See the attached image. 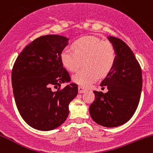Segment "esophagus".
I'll return each mask as SVG.
<instances>
[{
  "mask_svg": "<svg viewBox=\"0 0 153 153\" xmlns=\"http://www.w3.org/2000/svg\"><path fill=\"white\" fill-rule=\"evenodd\" d=\"M87 90L85 88H84L82 86H78V93L79 94H82V93L85 92Z\"/></svg>",
  "mask_w": 153,
  "mask_h": 153,
  "instance_id": "obj_1",
  "label": "esophagus"
}]
</instances>
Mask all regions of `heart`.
<instances>
[{
	"label": "heart",
	"instance_id": "b5f03b06",
	"mask_svg": "<svg viewBox=\"0 0 153 153\" xmlns=\"http://www.w3.org/2000/svg\"><path fill=\"white\" fill-rule=\"evenodd\" d=\"M74 50L66 47L61 52V61L70 71L75 72L82 61L86 68L73 76V80L83 87H88L105 75L114 67L117 54L114 47L108 42L92 36H85L73 44Z\"/></svg>",
	"mask_w": 153,
	"mask_h": 153
}]
</instances>
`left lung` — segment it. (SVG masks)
Masks as SVG:
<instances>
[{
	"label": "left lung",
	"instance_id": "1",
	"mask_svg": "<svg viewBox=\"0 0 153 153\" xmlns=\"http://www.w3.org/2000/svg\"><path fill=\"white\" fill-rule=\"evenodd\" d=\"M116 50L114 67L100 84L108 92L94 91L95 101L89 112L91 118L99 125L116 127L125 124L137 108L143 88L141 67L134 53L122 40L107 36Z\"/></svg>",
	"mask_w": 153,
	"mask_h": 153
}]
</instances>
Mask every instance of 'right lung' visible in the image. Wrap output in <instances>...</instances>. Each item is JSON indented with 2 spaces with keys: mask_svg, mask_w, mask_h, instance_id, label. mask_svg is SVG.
I'll use <instances>...</instances> for the list:
<instances>
[{
  "mask_svg": "<svg viewBox=\"0 0 153 153\" xmlns=\"http://www.w3.org/2000/svg\"><path fill=\"white\" fill-rule=\"evenodd\" d=\"M68 40L59 35L40 36L23 50L13 65L11 81L17 108L23 119L38 130H52L62 124L78 94L75 83L59 90L61 84L71 82L60 57Z\"/></svg>",
  "mask_w": 153,
  "mask_h": 153,
  "instance_id": "right-lung-1",
  "label": "right lung"
}]
</instances>
